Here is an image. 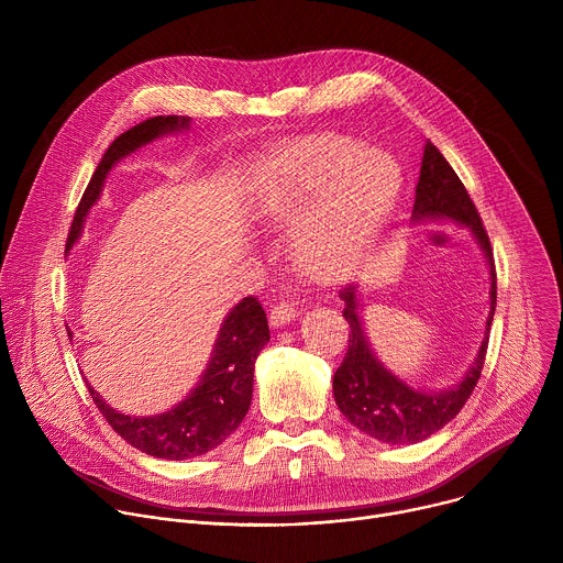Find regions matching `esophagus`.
Masks as SVG:
<instances>
[{"instance_id": "esophagus-1", "label": "esophagus", "mask_w": 563, "mask_h": 563, "mask_svg": "<svg viewBox=\"0 0 563 563\" xmlns=\"http://www.w3.org/2000/svg\"><path fill=\"white\" fill-rule=\"evenodd\" d=\"M296 316H298V311L291 302H278L269 313V325L278 330L283 325H289Z\"/></svg>"}]
</instances>
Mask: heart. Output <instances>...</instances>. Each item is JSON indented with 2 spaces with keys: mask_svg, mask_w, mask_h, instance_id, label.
Instances as JSON below:
<instances>
[{
  "mask_svg": "<svg viewBox=\"0 0 563 563\" xmlns=\"http://www.w3.org/2000/svg\"><path fill=\"white\" fill-rule=\"evenodd\" d=\"M404 176L396 159L352 137H318L280 151L261 189V211L289 229L302 274L334 283L365 261Z\"/></svg>",
  "mask_w": 563,
  "mask_h": 563,
  "instance_id": "b5f03b06",
  "label": "heart"
}]
</instances>
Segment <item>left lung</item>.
<instances>
[{
  "instance_id": "8db88e82",
  "label": "left lung",
  "mask_w": 563,
  "mask_h": 563,
  "mask_svg": "<svg viewBox=\"0 0 563 563\" xmlns=\"http://www.w3.org/2000/svg\"><path fill=\"white\" fill-rule=\"evenodd\" d=\"M454 220L467 227L476 243L484 250L490 265V313L486 320V332L476 358L463 380L450 389L421 391L410 387L406 380L385 369L374 356L369 341L363 330L361 305L356 287L347 285L339 291L345 302L343 316L350 323V345L341 367L334 374V398L343 417L361 432L391 445L419 443L430 434L448 426L465 406V400L481 378V369L486 363L488 336L497 305V272L490 238L478 218L474 202L470 200L463 183L448 165L443 153L428 140L423 146L421 176L417 185L412 220Z\"/></svg>"
}]
</instances>
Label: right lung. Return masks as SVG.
<instances>
[{
	"label": "right lung",
	"instance_id": "add662e5",
	"mask_svg": "<svg viewBox=\"0 0 563 563\" xmlns=\"http://www.w3.org/2000/svg\"><path fill=\"white\" fill-rule=\"evenodd\" d=\"M189 118L180 115H155L113 140L77 205L66 238V254L82 235L89 209L98 202L104 180L115 163L159 135L189 129ZM267 341V313L258 298L247 296L227 313L200 383L174 410L142 419L126 417L109 408L91 385L89 391L107 423L133 448L157 459H194L218 448L243 423L252 406L254 363Z\"/></svg>",
	"mask_w": 563,
	"mask_h": 563
}]
</instances>
